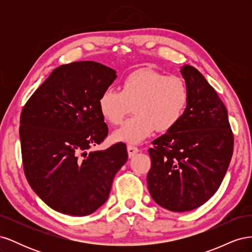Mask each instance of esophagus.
<instances>
[{
    "label": "esophagus",
    "mask_w": 252,
    "mask_h": 252,
    "mask_svg": "<svg viewBox=\"0 0 252 252\" xmlns=\"http://www.w3.org/2000/svg\"><path fill=\"white\" fill-rule=\"evenodd\" d=\"M127 151H128V156L129 158L134 157L136 154L139 152V148L136 146H133V145H128L127 146Z\"/></svg>",
    "instance_id": "esophagus-1"
}]
</instances>
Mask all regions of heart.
<instances>
[{"instance_id": "b5f03b06", "label": "heart", "mask_w": 252, "mask_h": 252, "mask_svg": "<svg viewBox=\"0 0 252 252\" xmlns=\"http://www.w3.org/2000/svg\"><path fill=\"white\" fill-rule=\"evenodd\" d=\"M189 100L186 82L178 75H165L156 70L141 69L129 73L121 90L106 88L98 96L103 118L118 125L131 110L135 114L114 133L118 141L138 144L155 131H167L178 124Z\"/></svg>"}]
</instances>
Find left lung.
I'll return each mask as SVG.
<instances>
[{
    "label": "left lung",
    "mask_w": 252,
    "mask_h": 252,
    "mask_svg": "<svg viewBox=\"0 0 252 252\" xmlns=\"http://www.w3.org/2000/svg\"><path fill=\"white\" fill-rule=\"evenodd\" d=\"M189 100L178 124L152 142L147 185L151 197L174 212L193 210L217 192L233 152L228 112L194 67H181Z\"/></svg>",
    "instance_id": "obj_1"
}]
</instances>
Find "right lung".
<instances>
[{"mask_svg": "<svg viewBox=\"0 0 252 252\" xmlns=\"http://www.w3.org/2000/svg\"><path fill=\"white\" fill-rule=\"evenodd\" d=\"M116 71L93 61L58 67L23 107V168L33 191L50 208L83 217L108 199L128 154L124 143L89 151L108 135L98 96Z\"/></svg>", "mask_w": 252, "mask_h": 252, "instance_id": "1", "label": "right lung"}]
</instances>
